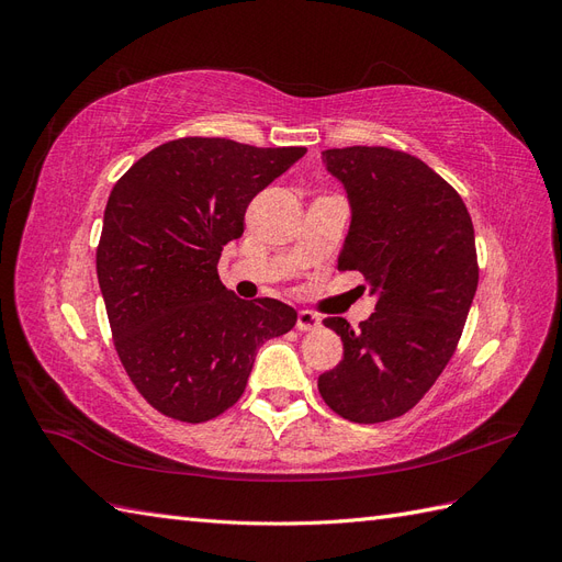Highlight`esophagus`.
<instances>
[{"label": "esophagus", "mask_w": 562, "mask_h": 562, "mask_svg": "<svg viewBox=\"0 0 562 562\" xmlns=\"http://www.w3.org/2000/svg\"><path fill=\"white\" fill-rule=\"evenodd\" d=\"M318 326H321V318H318L316 314H312V312H307V310H302V312L297 314V330L310 333V330H316Z\"/></svg>", "instance_id": "obj_1"}]
</instances>
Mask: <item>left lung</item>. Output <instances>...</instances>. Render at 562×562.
<instances>
[{"mask_svg": "<svg viewBox=\"0 0 562 562\" xmlns=\"http://www.w3.org/2000/svg\"><path fill=\"white\" fill-rule=\"evenodd\" d=\"M321 159L351 209L337 267L361 271L378 302L356 330L323 321L345 356L318 391L339 417L386 422L415 407L452 359L479 288L473 223L462 196L405 151L359 145Z\"/></svg>", "mask_w": 562, "mask_h": 562, "instance_id": "1", "label": "left lung"}]
</instances>
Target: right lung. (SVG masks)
I'll use <instances>...</instances> for the list:
<instances>
[{"label": "right lung", "mask_w": 562, "mask_h": 562, "mask_svg": "<svg viewBox=\"0 0 562 562\" xmlns=\"http://www.w3.org/2000/svg\"><path fill=\"white\" fill-rule=\"evenodd\" d=\"M304 147L180 138L119 178L95 252L114 347L159 413L199 424L241 398L258 347L291 330L297 312L239 300L217 277L223 246L244 234L252 196Z\"/></svg>", "instance_id": "obj_1"}]
</instances>
